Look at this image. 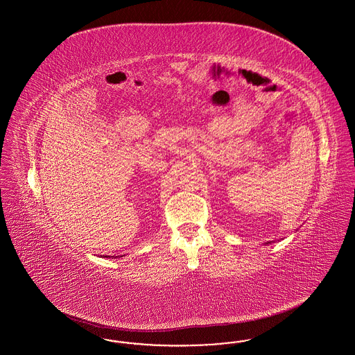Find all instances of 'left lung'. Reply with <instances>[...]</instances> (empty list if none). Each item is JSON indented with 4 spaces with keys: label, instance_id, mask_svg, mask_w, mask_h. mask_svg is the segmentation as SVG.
<instances>
[{
    "label": "left lung",
    "instance_id": "left-lung-1",
    "mask_svg": "<svg viewBox=\"0 0 355 355\" xmlns=\"http://www.w3.org/2000/svg\"><path fill=\"white\" fill-rule=\"evenodd\" d=\"M269 243H271V241L270 242H266V245H269Z\"/></svg>",
    "mask_w": 355,
    "mask_h": 355
}]
</instances>
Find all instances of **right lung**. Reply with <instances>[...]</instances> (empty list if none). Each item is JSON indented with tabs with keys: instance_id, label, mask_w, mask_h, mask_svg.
Masks as SVG:
<instances>
[{
	"instance_id": "obj_1",
	"label": "right lung",
	"mask_w": 355,
	"mask_h": 355,
	"mask_svg": "<svg viewBox=\"0 0 355 355\" xmlns=\"http://www.w3.org/2000/svg\"><path fill=\"white\" fill-rule=\"evenodd\" d=\"M105 257H106V258H112V259H113V258H117V257H114V255H112V257H110V255H105Z\"/></svg>"
}]
</instances>
